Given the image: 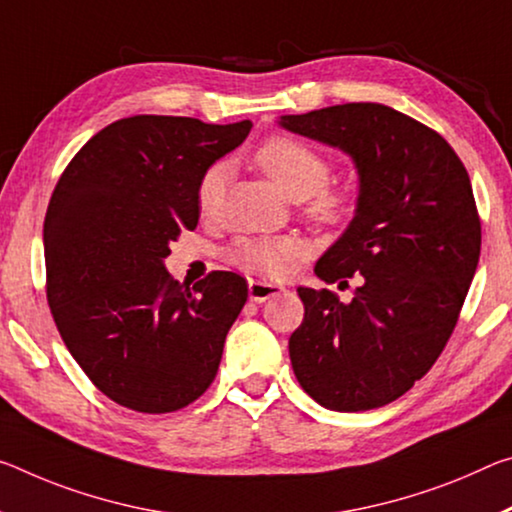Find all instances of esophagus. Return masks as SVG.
Here are the masks:
<instances>
[{
  "label": "esophagus",
  "instance_id": "34e87169",
  "mask_svg": "<svg viewBox=\"0 0 512 512\" xmlns=\"http://www.w3.org/2000/svg\"><path fill=\"white\" fill-rule=\"evenodd\" d=\"M285 287L280 285H273V282H266V280H250L248 282V296L250 300H255V303H264V300L280 296Z\"/></svg>",
  "mask_w": 512,
  "mask_h": 512
}]
</instances>
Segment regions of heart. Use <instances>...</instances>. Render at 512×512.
<instances>
[{
  "label": "heart",
  "mask_w": 512,
  "mask_h": 512,
  "mask_svg": "<svg viewBox=\"0 0 512 512\" xmlns=\"http://www.w3.org/2000/svg\"><path fill=\"white\" fill-rule=\"evenodd\" d=\"M255 164L291 200L307 198V214L321 225H339L353 214L358 193L351 186H330V159L314 145L294 136H269L255 152ZM225 166L214 164L202 173L196 189V205L209 216L221 200ZM307 243L298 237H241L227 250V259L248 273L264 278H287Z\"/></svg>",
  "instance_id": "1"
}]
</instances>
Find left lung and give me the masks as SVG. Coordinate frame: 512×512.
Instances as JSON below:
<instances>
[{"mask_svg":"<svg viewBox=\"0 0 512 512\" xmlns=\"http://www.w3.org/2000/svg\"><path fill=\"white\" fill-rule=\"evenodd\" d=\"M289 132L332 145L360 177L351 225L316 262L335 291L298 287L305 316L289 337L300 387L323 408L387 405L440 358L481 255V218L458 154L435 129L392 107L351 102L282 116Z\"/></svg>","mask_w":512,"mask_h":512,"instance_id":"1","label":"left lung"}]
</instances>
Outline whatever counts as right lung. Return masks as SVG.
I'll return each mask as SVG.
<instances>
[{"label":"right lung","mask_w":512,"mask_h":512,"mask_svg":"<svg viewBox=\"0 0 512 512\" xmlns=\"http://www.w3.org/2000/svg\"><path fill=\"white\" fill-rule=\"evenodd\" d=\"M250 127L116 120L72 157L52 193L43 241L54 323L91 383L129 410L175 412L214 383L246 280L214 271L189 289L164 259L182 230H196L202 173Z\"/></svg>","instance_id":"right-lung-1"}]
</instances>
